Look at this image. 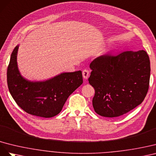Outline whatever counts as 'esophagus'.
I'll return each mask as SVG.
<instances>
[{
  "label": "esophagus",
  "mask_w": 156,
  "mask_h": 156,
  "mask_svg": "<svg viewBox=\"0 0 156 156\" xmlns=\"http://www.w3.org/2000/svg\"><path fill=\"white\" fill-rule=\"evenodd\" d=\"M82 75H83V78L84 79L87 80L89 77V75H90V72H89L88 70H86V69L83 70L82 72Z\"/></svg>",
  "instance_id": "esophagus-1"
}]
</instances>
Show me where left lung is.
I'll return each instance as SVG.
<instances>
[{
	"instance_id": "8db88e82",
	"label": "left lung",
	"mask_w": 156,
	"mask_h": 156,
	"mask_svg": "<svg viewBox=\"0 0 156 156\" xmlns=\"http://www.w3.org/2000/svg\"><path fill=\"white\" fill-rule=\"evenodd\" d=\"M90 67L92 71L88 81L95 91L92 103L97 114L118 117L144 101L150 77V59L144 50L101 55Z\"/></svg>"
}]
</instances>
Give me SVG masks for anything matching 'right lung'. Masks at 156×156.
Here are the masks:
<instances>
[{
    "mask_svg": "<svg viewBox=\"0 0 156 156\" xmlns=\"http://www.w3.org/2000/svg\"><path fill=\"white\" fill-rule=\"evenodd\" d=\"M19 46L13 50L7 70L8 87L20 107L29 114L51 118L58 114L69 95L82 85V71L63 73L43 81L24 78L17 62Z\"/></svg>",
    "mask_w": 156,
    "mask_h": 156,
    "instance_id": "right-lung-1",
    "label": "right lung"
}]
</instances>
